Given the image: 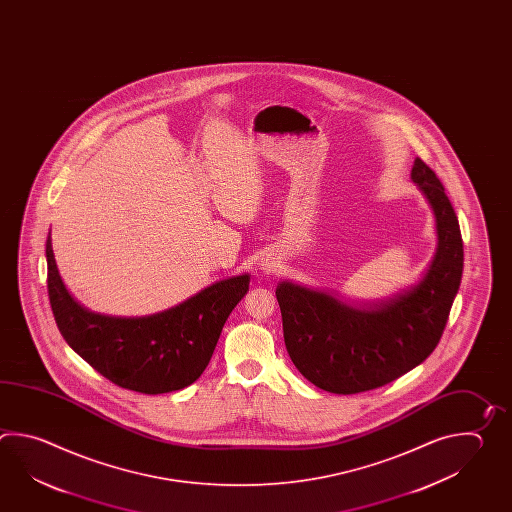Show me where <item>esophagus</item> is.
<instances>
[{
    "instance_id": "34e87169",
    "label": "esophagus",
    "mask_w": 512,
    "mask_h": 512,
    "mask_svg": "<svg viewBox=\"0 0 512 512\" xmlns=\"http://www.w3.org/2000/svg\"><path fill=\"white\" fill-rule=\"evenodd\" d=\"M262 270H272L273 262H262Z\"/></svg>"
}]
</instances>
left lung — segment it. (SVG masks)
Returning <instances> with one entry per match:
<instances>
[{
    "label": "left lung",
    "instance_id": "8db88e82",
    "mask_svg": "<svg viewBox=\"0 0 512 512\" xmlns=\"http://www.w3.org/2000/svg\"><path fill=\"white\" fill-rule=\"evenodd\" d=\"M410 178L434 211L438 233L434 259L418 284L359 308L293 282L275 290L293 365L326 392L359 394L407 374L434 352L449 321L463 273L458 217L421 158Z\"/></svg>",
    "mask_w": 512,
    "mask_h": 512
}]
</instances>
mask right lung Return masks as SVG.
Returning <instances> with one entry per match:
<instances>
[{
  "label": "right lung",
  "instance_id": "right-lung-1",
  "mask_svg": "<svg viewBox=\"0 0 512 512\" xmlns=\"http://www.w3.org/2000/svg\"><path fill=\"white\" fill-rule=\"evenodd\" d=\"M47 290L58 330L76 354L111 383L140 394H166L199 379L231 310L248 293L250 275L215 282L188 301L147 317L85 310L67 292L45 244Z\"/></svg>",
  "mask_w": 512,
  "mask_h": 512
}]
</instances>
